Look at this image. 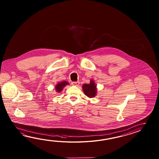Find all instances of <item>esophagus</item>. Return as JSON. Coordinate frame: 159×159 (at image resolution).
<instances>
[{"instance_id":"1","label":"esophagus","mask_w":159,"mask_h":159,"mask_svg":"<svg viewBox=\"0 0 159 159\" xmlns=\"http://www.w3.org/2000/svg\"><path fill=\"white\" fill-rule=\"evenodd\" d=\"M71 84H73V86H78L80 85V82H73L71 83Z\"/></svg>"}]
</instances>
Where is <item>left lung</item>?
<instances>
[{
    "instance_id": "obj_1",
    "label": "left lung",
    "mask_w": 159,
    "mask_h": 159,
    "mask_svg": "<svg viewBox=\"0 0 159 159\" xmlns=\"http://www.w3.org/2000/svg\"><path fill=\"white\" fill-rule=\"evenodd\" d=\"M82 90L84 92V94L89 98H94L97 94V85L93 80H90V82L89 84H83Z\"/></svg>"
}]
</instances>
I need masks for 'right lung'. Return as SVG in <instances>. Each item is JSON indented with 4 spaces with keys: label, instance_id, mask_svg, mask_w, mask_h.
<instances>
[{
    "label": "right lung",
    "instance_id": "right-lung-1",
    "mask_svg": "<svg viewBox=\"0 0 159 159\" xmlns=\"http://www.w3.org/2000/svg\"><path fill=\"white\" fill-rule=\"evenodd\" d=\"M69 84L67 81H62V82L58 83L57 84H56L55 86L56 91L57 93H60L63 90V89L65 88V86L69 85Z\"/></svg>",
    "mask_w": 159,
    "mask_h": 159
}]
</instances>
